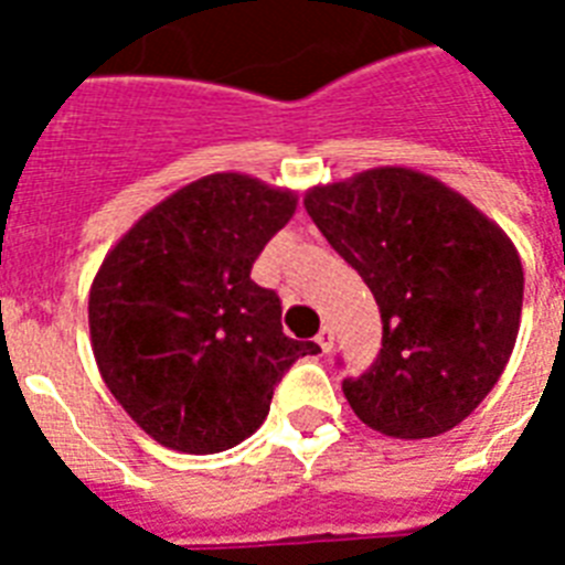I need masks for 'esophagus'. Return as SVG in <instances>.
I'll list each match as a JSON object with an SVG mask.
<instances>
[{
	"instance_id": "34e87169",
	"label": "esophagus",
	"mask_w": 565,
	"mask_h": 565,
	"mask_svg": "<svg viewBox=\"0 0 565 565\" xmlns=\"http://www.w3.org/2000/svg\"><path fill=\"white\" fill-rule=\"evenodd\" d=\"M317 343H319V349H322V352H331V349H334V331H331V328H322V331H319L317 334Z\"/></svg>"
}]
</instances>
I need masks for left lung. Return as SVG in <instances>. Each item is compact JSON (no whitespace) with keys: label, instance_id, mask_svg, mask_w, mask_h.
<instances>
[{"label":"left lung","instance_id":"8db88e82","mask_svg":"<svg viewBox=\"0 0 565 565\" xmlns=\"http://www.w3.org/2000/svg\"><path fill=\"white\" fill-rule=\"evenodd\" d=\"M305 207L381 310L375 363L343 381L358 419L395 439L460 425L516 345V246L469 199L404 167L308 190Z\"/></svg>","mask_w":565,"mask_h":565}]
</instances>
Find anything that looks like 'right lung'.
<instances>
[{
    "label": "right lung",
    "instance_id": "obj_1",
    "mask_svg": "<svg viewBox=\"0 0 565 565\" xmlns=\"http://www.w3.org/2000/svg\"><path fill=\"white\" fill-rule=\"evenodd\" d=\"M296 213V193L239 172L193 181L135 222L90 287L105 384L161 446L216 455L264 425L284 372L317 343L290 340L278 292L252 264Z\"/></svg>",
    "mask_w": 565,
    "mask_h": 565
}]
</instances>
